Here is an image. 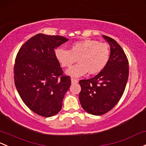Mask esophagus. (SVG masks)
I'll use <instances>...</instances> for the list:
<instances>
[{
    "label": "esophagus",
    "mask_w": 146,
    "mask_h": 146,
    "mask_svg": "<svg viewBox=\"0 0 146 146\" xmlns=\"http://www.w3.org/2000/svg\"><path fill=\"white\" fill-rule=\"evenodd\" d=\"M71 82L73 84H74V83H78V79H76V78H71Z\"/></svg>",
    "instance_id": "34e87169"
}]
</instances>
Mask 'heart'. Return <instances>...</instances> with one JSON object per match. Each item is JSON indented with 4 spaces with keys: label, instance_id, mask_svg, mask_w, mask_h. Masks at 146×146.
I'll use <instances>...</instances> for the list:
<instances>
[{
    "label": "heart",
    "instance_id": "1",
    "mask_svg": "<svg viewBox=\"0 0 146 146\" xmlns=\"http://www.w3.org/2000/svg\"><path fill=\"white\" fill-rule=\"evenodd\" d=\"M110 54L108 44L94 40L75 42L69 50L64 47L55 50L56 59L64 68H70L78 59L79 63L68 71V74L73 77H80L88 71L90 74L99 73L108 64Z\"/></svg>",
    "mask_w": 146,
    "mask_h": 146
}]
</instances>
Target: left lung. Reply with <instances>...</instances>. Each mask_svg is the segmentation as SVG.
<instances>
[{
  "mask_svg": "<svg viewBox=\"0 0 146 146\" xmlns=\"http://www.w3.org/2000/svg\"><path fill=\"white\" fill-rule=\"evenodd\" d=\"M110 47V59L95 77L79 81V99L88 113L101 115L108 113L122 97L129 77V61L121 46L113 38L103 36Z\"/></svg>",
  "mask_w": 146,
  "mask_h": 146,
  "instance_id": "1",
  "label": "left lung"
}]
</instances>
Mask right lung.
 I'll use <instances>...</instances> for the list:
<instances>
[{"label": "right lung", "instance_id": "1", "mask_svg": "<svg viewBox=\"0 0 146 146\" xmlns=\"http://www.w3.org/2000/svg\"><path fill=\"white\" fill-rule=\"evenodd\" d=\"M68 39L39 33L19 49L14 66V79L23 102L36 114L49 117L57 114L70 87L54 50Z\"/></svg>", "mask_w": 146, "mask_h": 146}]
</instances>
